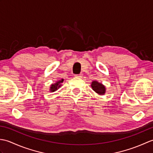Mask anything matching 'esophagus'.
<instances>
[{
    "label": "esophagus",
    "instance_id": "obj_1",
    "mask_svg": "<svg viewBox=\"0 0 153 153\" xmlns=\"http://www.w3.org/2000/svg\"><path fill=\"white\" fill-rule=\"evenodd\" d=\"M74 76L76 77H82V74H76V75H74Z\"/></svg>",
    "mask_w": 153,
    "mask_h": 153
}]
</instances>
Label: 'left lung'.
Listing matches in <instances>:
<instances>
[{
    "mask_svg": "<svg viewBox=\"0 0 153 153\" xmlns=\"http://www.w3.org/2000/svg\"><path fill=\"white\" fill-rule=\"evenodd\" d=\"M91 87L94 91L100 95H104L106 92V87L105 85H103L102 83L97 82V81H93L91 83Z\"/></svg>",
    "mask_w": 153,
    "mask_h": 153,
    "instance_id": "obj_1",
    "label": "left lung"
}]
</instances>
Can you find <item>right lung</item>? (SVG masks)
<instances>
[{
  "label": "right lung",
  "instance_id": "add662e5",
  "mask_svg": "<svg viewBox=\"0 0 153 153\" xmlns=\"http://www.w3.org/2000/svg\"><path fill=\"white\" fill-rule=\"evenodd\" d=\"M63 82H64V79H62L61 80L58 81V82L52 84V85H51V87H50L51 92H54V91H56L58 89H59L61 86L60 83H62Z\"/></svg>",
  "mask_w": 153,
  "mask_h": 153
}]
</instances>
